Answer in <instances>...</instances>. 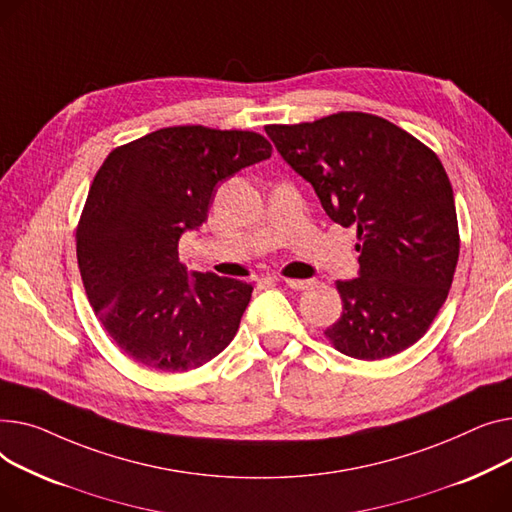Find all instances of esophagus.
<instances>
[{
	"label": "esophagus",
	"mask_w": 512,
	"mask_h": 512,
	"mask_svg": "<svg viewBox=\"0 0 512 512\" xmlns=\"http://www.w3.org/2000/svg\"><path fill=\"white\" fill-rule=\"evenodd\" d=\"M279 281H283L289 289H295V291L308 289L312 285V281H302V279H279Z\"/></svg>",
	"instance_id": "esophagus-1"
}]
</instances>
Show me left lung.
<instances>
[{
    "mask_svg": "<svg viewBox=\"0 0 512 512\" xmlns=\"http://www.w3.org/2000/svg\"><path fill=\"white\" fill-rule=\"evenodd\" d=\"M264 130L326 215L357 227L359 277L337 281L343 314L326 339L366 362L417 343L446 302L461 246L453 186L434 150L362 111Z\"/></svg>",
    "mask_w": 512,
    "mask_h": 512,
    "instance_id": "obj_1",
    "label": "left lung"
}]
</instances>
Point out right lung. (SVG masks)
Masks as SVG:
<instances>
[{"instance_id": "add662e5", "label": "right lung", "mask_w": 512, "mask_h": 512, "mask_svg": "<svg viewBox=\"0 0 512 512\" xmlns=\"http://www.w3.org/2000/svg\"><path fill=\"white\" fill-rule=\"evenodd\" d=\"M270 153L250 130L171 126L103 161L76 227L78 268L95 316L138 366L188 372L235 337L254 287L188 277L177 246L206 221L223 179Z\"/></svg>"}]
</instances>
